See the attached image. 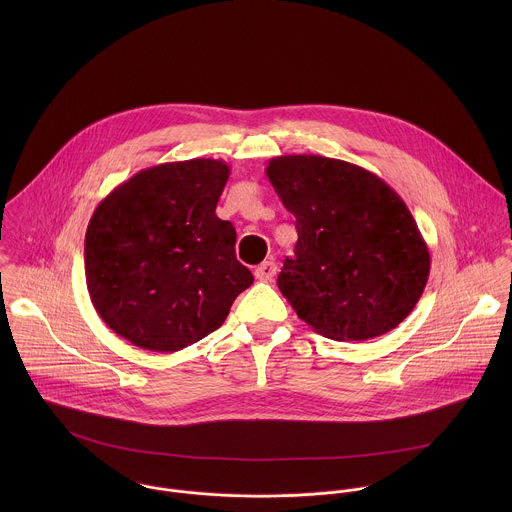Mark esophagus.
Returning <instances> with one entry per match:
<instances>
[{"instance_id": "1", "label": "esophagus", "mask_w": 512, "mask_h": 512, "mask_svg": "<svg viewBox=\"0 0 512 512\" xmlns=\"http://www.w3.org/2000/svg\"><path fill=\"white\" fill-rule=\"evenodd\" d=\"M276 270H278L276 264H274L272 260H268V262H262V264L254 270V276H256V280H260V282H268V280L274 278Z\"/></svg>"}]
</instances>
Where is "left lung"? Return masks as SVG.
<instances>
[{
    "instance_id": "left-lung-1",
    "label": "left lung",
    "mask_w": 512,
    "mask_h": 512,
    "mask_svg": "<svg viewBox=\"0 0 512 512\" xmlns=\"http://www.w3.org/2000/svg\"><path fill=\"white\" fill-rule=\"evenodd\" d=\"M266 175L295 217V256L278 288L297 317L333 341L398 327L420 301L430 250L400 195L378 175L323 155H280Z\"/></svg>"
}]
</instances>
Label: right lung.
Wrapping results in <instances>:
<instances>
[{"instance_id": "obj_1", "label": "right lung", "mask_w": 512, "mask_h": 512, "mask_svg": "<svg viewBox=\"0 0 512 512\" xmlns=\"http://www.w3.org/2000/svg\"><path fill=\"white\" fill-rule=\"evenodd\" d=\"M230 167L220 159L138 171L96 207L84 274L100 319L132 345L181 351L224 323L254 278L236 260V230L215 213Z\"/></svg>"}]
</instances>
